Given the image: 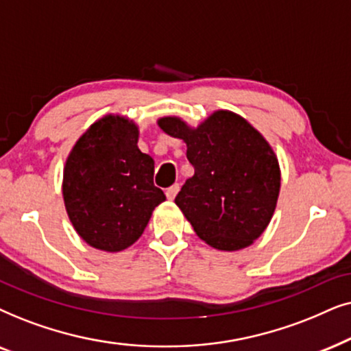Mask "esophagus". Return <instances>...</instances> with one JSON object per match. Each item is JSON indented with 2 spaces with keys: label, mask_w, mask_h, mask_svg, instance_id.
Wrapping results in <instances>:
<instances>
[{
  "label": "esophagus",
  "mask_w": 351,
  "mask_h": 351,
  "mask_svg": "<svg viewBox=\"0 0 351 351\" xmlns=\"http://www.w3.org/2000/svg\"><path fill=\"white\" fill-rule=\"evenodd\" d=\"M178 191H180V184H178V183H175L173 186H170V188H168V189L165 191L167 199H170V200L175 199L176 194H178Z\"/></svg>",
  "instance_id": "34e87169"
}]
</instances>
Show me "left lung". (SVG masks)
Wrapping results in <instances>:
<instances>
[{
    "mask_svg": "<svg viewBox=\"0 0 351 351\" xmlns=\"http://www.w3.org/2000/svg\"><path fill=\"white\" fill-rule=\"evenodd\" d=\"M160 127L188 146L194 175L175 204L195 234L218 250L249 247L266 230L276 208L281 171L276 154L242 117L217 110L197 128L163 117Z\"/></svg>",
    "mask_w": 351,
    "mask_h": 351,
    "instance_id": "obj_1",
    "label": "left lung"
}]
</instances>
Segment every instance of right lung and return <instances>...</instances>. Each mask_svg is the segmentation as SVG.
Segmentation results:
<instances>
[{
  "mask_svg": "<svg viewBox=\"0 0 351 351\" xmlns=\"http://www.w3.org/2000/svg\"><path fill=\"white\" fill-rule=\"evenodd\" d=\"M138 134L133 121L106 115L83 133L65 162V210L78 236L95 249L120 252L134 244L165 200Z\"/></svg>",
  "mask_w": 351,
  "mask_h": 351,
  "instance_id": "obj_1",
  "label": "right lung"
}]
</instances>
